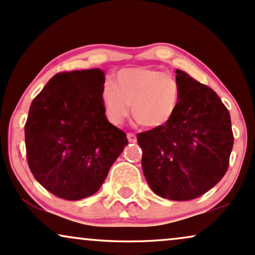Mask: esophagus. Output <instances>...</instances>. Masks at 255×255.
I'll list each match as a JSON object with an SVG mask.
<instances>
[{
  "instance_id": "34e87169",
  "label": "esophagus",
  "mask_w": 255,
  "mask_h": 255,
  "mask_svg": "<svg viewBox=\"0 0 255 255\" xmlns=\"http://www.w3.org/2000/svg\"><path fill=\"white\" fill-rule=\"evenodd\" d=\"M127 137H128V143H136L137 142V137L134 133H128Z\"/></svg>"
}]
</instances>
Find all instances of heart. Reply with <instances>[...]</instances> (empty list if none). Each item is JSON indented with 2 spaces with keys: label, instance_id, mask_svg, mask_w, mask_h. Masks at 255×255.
Here are the masks:
<instances>
[{
  "label": "heart",
  "instance_id": "1",
  "mask_svg": "<svg viewBox=\"0 0 255 255\" xmlns=\"http://www.w3.org/2000/svg\"><path fill=\"white\" fill-rule=\"evenodd\" d=\"M105 113L112 124H121L131 113L144 128H162L172 121L180 100L179 83L172 75L151 68H127L101 87Z\"/></svg>",
  "mask_w": 255,
  "mask_h": 255
}]
</instances>
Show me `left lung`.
I'll return each instance as SVG.
<instances>
[{
	"label": "left lung",
	"mask_w": 255,
	"mask_h": 255,
	"mask_svg": "<svg viewBox=\"0 0 255 255\" xmlns=\"http://www.w3.org/2000/svg\"><path fill=\"white\" fill-rule=\"evenodd\" d=\"M180 100L162 128L137 134L142 169L152 192L169 200H191L220 182L229 166L234 137L230 115L210 87L175 70Z\"/></svg>",
	"instance_id": "1"
}]
</instances>
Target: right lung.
Instances as JSON below:
<instances>
[{"instance_id": "add662e5", "label": "right lung", "mask_w": 255, "mask_h": 255, "mask_svg": "<svg viewBox=\"0 0 255 255\" xmlns=\"http://www.w3.org/2000/svg\"><path fill=\"white\" fill-rule=\"evenodd\" d=\"M101 69L57 74L29 107L25 125L27 161L41 186L59 198L97 193L127 134L107 121Z\"/></svg>"}]
</instances>
